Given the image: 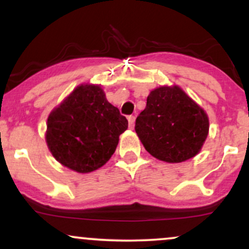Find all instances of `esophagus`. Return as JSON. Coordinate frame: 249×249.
Listing matches in <instances>:
<instances>
[{"label":"esophagus","instance_id":"obj_1","mask_svg":"<svg viewBox=\"0 0 249 249\" xmlns=\"http://www.w3.org/2000/svg\"><path fill=\"white\" fill-rule=\"evenodd\" d=\"M127 121H128V127L133 128L134 127V121H136L134 116H128L127 117Z\"/></svg>","mask_w":249,"mask_h":249}]
</instances>
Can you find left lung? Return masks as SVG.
I'll use <instances>...</instances> for the list:
<instances>
[{"label":"left lung","mask_w":249,"mask_h":249,"mask_svg":"<svg viewBox=\"0 0 249 249\" xmlns=\"http://www.w3.org/2000/svg\"><path fill=\"white\" fill-rule=\"evenodd\" d=\"M136 132L151 156L165 162L186 161L200 152L210 130L205 110L178 85H164L147 96L136 119Z\"/></svg>","instance_id":"8db88e82"}]
</instances>
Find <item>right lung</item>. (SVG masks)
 Instances as JSON below:
<instances>
[{"mask_svg":"<svg viewBox=\"0 0 249 249\" xmlns=\"http://www.w3.org/2000/svg\"><path fill=\"white\" fill-rule=\"evenodd\" d=\"M127 119L107 102L97 84H81L50 112L45 142L63 166L89 173L105 165L115 153Z\"/></svg>","mask_w":249,"mask_h":249,"instance_id":"1","label":"right lung"}]
</instances>
